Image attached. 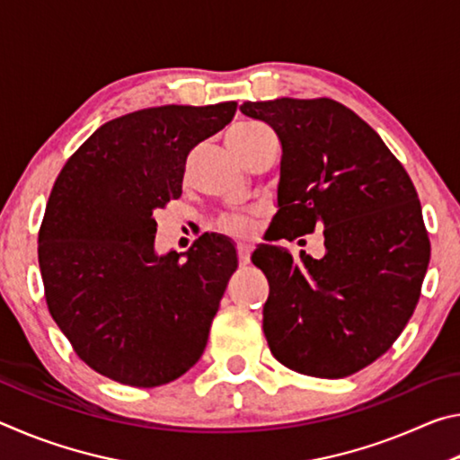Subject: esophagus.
Instances as JSON below:
<instances>
[{
	"mask_svg": "<svg viewBox=\"0 0 460 460\" xmlns=\"http://www.w3.org/2000/svg\"><path fill=\"white\" fill-rule=\"evenodd\" d=\"M249 255H252V245H249V243H239L237 245V258H239L241 266H247Z\"/></svg>",
	"mask_w": 460,
	"mask_h": 460,
	"instance_id": "34e87169",
	"label": "esophagus"
}]
</instances>
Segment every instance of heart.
Masks as SVG:
<instances>
[{
  "label": "heart",
  "instance_id": "obj_1",
  "mask_svg": "<svg viewBox=\"0 0 460 460\" xmlns=\"http://www.w3.org/2000/svg\"><path fill=\"white\" fill-rule=\"evenodd\" d=\"M261 129V126H245V128H237L233 129L229 137H249L255 131ZM221 231L229 233V235H235V237H249L252 233L255 231V221L252 217H225L219 223Z\"/></svg>",
  "mask_w": 460,
  "mask_h": 460
}]
</instances>
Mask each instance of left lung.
<instances>
[{"label":"left lung","instance_id":"left-lung-1","mask_svg":"<svg viewBox=\"0 0 460 460\" xmlns=\"http://www.w3.org/2000/svg\"><path fill=\"white\" fill-rule=\"evenodd\" d=\"M241 111L282 142L270 241L324 227L321 260L255 249L270 282V351L305 376H351L394 345L422 292L430 239L414 182L376 129L337 101H247Z\"/></svg>","mask_w":460,"mask_h":460}]
</instances>
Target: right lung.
Segmentation results:
<instances>
[{
	"label": "right lung",
	"instance_id": "add662e5",
	"mask_svg": "<svg viewBox=\"0 0 460 460\" xmlns=\"http://www.w3.org/2000/svg\"><path fill=\"white\" fill-rule=\"evenodd\" d=\"M235 111L227 101L128 113L101 126L54 181L38 231L44 298L73 351L101 376L164 385L205 351L235 247L205 233L184 260L158 258L154 211L181 197L192 147Z\"/></svg>",
	"mask_w": 460,
	"mask_h": 460
}]
</instances>
